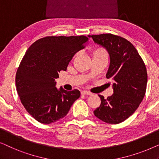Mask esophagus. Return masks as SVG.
I'll return each instance as SVG.
<instances>
[{"instance_id": "34e87169", "label": "esophagus", "mask_w": 159, "mask_h": 159, "mask_svg": "<svg viewBox=\"0 0 159 159\" xmlns=\"http://www.w3.org/2000/svg\"><path fill=\"white\" fill-rule=\"evenodd\" d=\"M81 93L82 95H92L93 93L89 92V91H87V90H82Z\"/></svg>"}]
</instances>
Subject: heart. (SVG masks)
I'll return each instance as SVG.
<instances>
[{
	"mask_svg": "<svg viewBox=\"0 0 159 159\" xmlns=\"http://www.w3.org/2000/svg\"><path fill=\"white\" fill-rule=\"evenodd\" d=\"M96 53H101V54H103V55H106V52L104 51H103V50H99V51H96Z\"/></svg>",
	"mask_w": 159,
	"mask_h": 159,
	"instance_id": "b5f03b06",
	"label": "heart"
}]
</instances>
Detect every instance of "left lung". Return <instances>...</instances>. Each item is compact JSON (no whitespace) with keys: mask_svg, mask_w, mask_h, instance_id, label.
Masks as SVG:
<instances>
[{"mask_svg":"<svg viewBox=\"0 0 159 159\" xmlns=\"http://www.w3.org/2000/svg\"><path fill=\"white\" fill-rule=\"evenodd\" d=\"M96 44L104 48L110 57L106 73L114 80V93L105 99L93 113L98 119L108 124L126 120L138 108L146 91L148 75L145 65L131 43L112 34L88 35Z\"/></svg>","mask_w":159,"mask_h":159,"instance_id":"8db88e82","label":"left lung"}]
</instances>
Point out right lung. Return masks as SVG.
<instances>
[{
    "label": "right lung",
    "instance_id": "1",
    "mask_svg": "<svg viewBox=\"0 0 159 159\" xmlns=\"http://www.w3.org/2000/svg\"><path fill=\"white\" fill-rule=\"evenodd\" d=\"M88 41L83 35L46 37L26 52L16 74V91L24 107L39 122L48 125L64 118L80 97L78 90L57 89L56 79Z\"/></svg>",
    "mask_w": 159,
    "mask_h": 159
}]
</instances>
